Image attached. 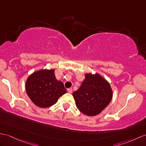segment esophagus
Segmentation results:
<instances>
[{"instance_id": "34e87169", "label": "esophagus", "mask_w": 146, "mask_h": 146, "mask_svg": "<svg viewBox=\"0 0 146 146\" xmlns=\"http://www.w3.org/2000/svg\"><path fill=\"white\" fill-rule=\"evenodd\" d=\"M67 92H68V93H69V94H72V88H67Z\"/></svg>"}]
</instances>
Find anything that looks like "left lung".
I'll list each match as a JSON object with an SVG mask.
<instances>
[{"label":"left lung","instance_id":"1","mask_svg":"<svg viewBox=\"0 0 146 146\" xmlns=\"http://www.w3.org/2000/svg\"><path fill=\"white\" fill-rule=\"evenodd\" d=\"M73 97L77 108L88 116L98 115L111 102L113 90L110 83L98 73H87Z\"/></svg>","mask_w":146,"mask_h":146}]
</instances>
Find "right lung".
<instances>
[{"mask_svg": "<svg viewBox=\"0 0 146 146\" xmlns=\"http://www.w3.org/2000/svg\"><path fill=\"white\" fill-rule=\"evenodd\" d=\"M54 69H41L32 73L25 84L27 94L33 104L40 108L54 105L66 93L61 80L56 79Z\"/></svg>", "mask_w": 146, "mask_h": 146, "instance_id": "obj_1", "label": "right lung"}]
</instances>
